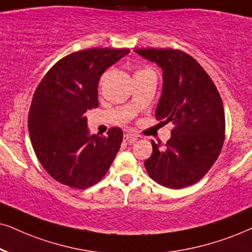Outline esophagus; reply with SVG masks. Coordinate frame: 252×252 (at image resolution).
<instances>
[{
  "mask_svg": "<svg viewBox=\"0 0 252 252\" xmlns=\"http://www.w3.org/2000/svg\"><path fill=\"white\" fill-rule=\"evenodd\" d=\"M137 139V136L133 135V133H124L123 136V141L126 142L128 144H131V143H133Z\"/></svg>",
  "mask_w": 252,
  "mask_h": 252,
  "instance_id": "1",
  "label": "esophagus"
}]
</instances>
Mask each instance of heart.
<instances>
[{
	"label": "heart",
	"mask_w": 252,
	"mask_h": 252,
	"mask_svg": "<svg viewBox=\"0 0 252 252\" xmlns=\"http://www.w3.org/2000/svg\"><path fill=\"white\" fill-rule=\"evenodd\" d=\"M108 73H109V71H107V72L103 73L102 76H101V79H100V84H102V81L104 80V79H106V76L108 75ZM148 73H154V71H152V69H150V68H142V69H138V71L135 73V75L148 74ZM154 74H155V73H154Z\"/></svg>",
	"instance_id": "b5f03b06"
}]
</instances>
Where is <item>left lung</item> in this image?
Here are the masks:
<instances>
[{
    "label": "left lung",
    "instance_id": "8db88e82",
    "mask_svg": "<svg viewBox=\"0 0 252 252\" xmlns=\"http://www.w3.org/2000/svg\"><path fill=\"white\" fill-rule=\"evenodd\" d=\"M163 69V92L156 110L161 123H173L163 148L152 141L144 161L151 179L179 189L199 181L211 170L224 142L225 119L218 88L193 57L174 49H136Z\"/></svg>",
    "mask_w": 252,
    "mask_h": 252
}]
</instances>
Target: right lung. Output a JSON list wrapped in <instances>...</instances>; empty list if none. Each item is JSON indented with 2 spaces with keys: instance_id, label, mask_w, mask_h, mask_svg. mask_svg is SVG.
Returning a JSON list of instances; mask_svg holds the SVG:
<instances>
[{
  "instance_id": "obj_1",
  "label": "right lung",
  "mask_w": 252,
  "mask_h": 252,
  "mask_svg": "<svg viewBox=\"0 0 252 252\" xmlns=\"http://www.w3.org/2000/svg\"><path fill=\"white\" fill-rule=\"evenodd\" d=\"M129 49H87L63 57L34 91L28 117L38 160L58 183L84 189L106 176L121 148L123 131L92 135L85 113L98 107L100 76Z\"/></svg>"
}]
</instances>
